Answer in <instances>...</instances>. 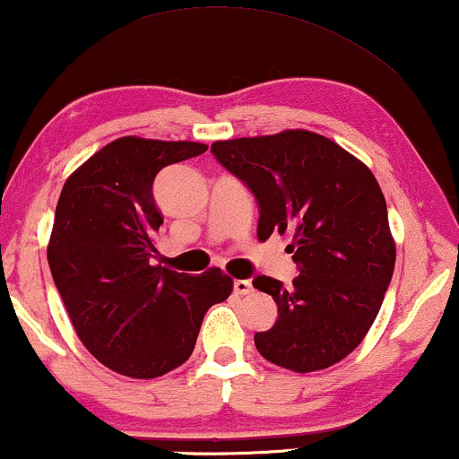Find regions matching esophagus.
Here are the masks:
<instances>
[{"label": "esophagus", "mask_w": 459, "mask_h": 459, "mask_svg": "<svg viewBox=\"0 0 459 459\" xmlns=\"http://www.w3.org/2000/svg\"><path fill=\"white\" fill-rule=\"evenodd\" d=\"M232 289H235L237 295H249L251 291H254V287H251V282L245 281V279H243V281L238 279V281L232 282Z\"/></svg>", "instance_id": "1"}]
</instances>
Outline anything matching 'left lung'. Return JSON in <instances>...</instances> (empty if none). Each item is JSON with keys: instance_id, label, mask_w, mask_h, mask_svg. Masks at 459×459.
<instances>
[{"instance_id": "1", "label": "left lung", "mask_w": 459, "mask_h": 459, "mask_svg": "<svg viewBox=\"0 0 459 459\" xmlns=\"http://www.w3.org/2000/svg\"><path fill=\"white\" fill-rule=\"evenodd\" d=\"M212 153L254 193L257 237L293 235V285L254 279L279 307L274 326L255 333L257 351L293 372L337 364L370 331L395 268L377 178L334 141L299 128L216 141Z\"/></svg>"}]
</instances>
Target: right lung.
Listing matches in <instances>:
<instances>
[{
    "mask_svg": "<svg viewBox=\"0 0 459 459\" xmlns=\"http://www.w3.org/2000/svg\"><path fill=\"white\" fill-rule=\"evenodd\" d=\"M205 150L120 137L66 180L56 205L48 247L56 289L82 345L125 377L156 378L185 364L205 312L232 291L221 268L191 276L150 266L164 222L153 180Z\"/></svg>",
    "mask_w": 459,
    "mask_h": 459,
    "instance_id": "right-lung-1",
    "label": "right lung"
}]
</instances>
